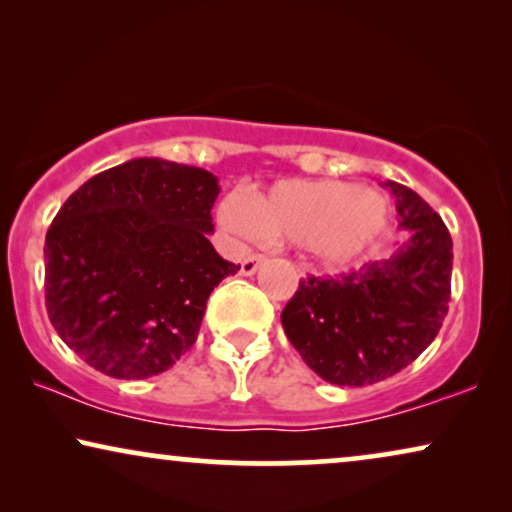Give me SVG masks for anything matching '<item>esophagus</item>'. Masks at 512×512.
I'll list each match as a JSON object with an SVG mask.
<instances>
[{
	"label": "esophagus",
	"mask_w": 512,
	"mask_h": 512,
	"mask_svg": "<svg viewBox=\"0 0 512 512\" xmlns=\"http://www.w3.org/2000/svg\"><path fill=\"white\" fill-rule=\"evenodd\" d=\"M265 261V258L261 254H251L242 261L240 265V275H254V272L261 268V263Z\"/></svg>",
	"instance_id": "obj_1"
}]
</instances>
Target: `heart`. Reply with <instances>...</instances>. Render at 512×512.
I'll use <instances>...</instances> for the list:
<instances>
[{
    "mask_svg": "<svg viewBox=\"0 0 512 512\" xmlns=\"http://www.w3.org/2000/svg\"><path fill=\"white\" fill-rule=\"evenodd\" d=\"M219 223L235 237L305 247L328 268H342L375 247L391 223L387 195L349 181H279L251 207L240 195L219 205Z\"/></svg>",
    "mask_w": 512,
    "mask_h": 512,
    "instance_id": "heart-1",
    "label": "heart"
}]
</instances>
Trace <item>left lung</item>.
<instances>
[{"mask_svg":"<svg viewBox=\"0 0 512 512\" xmlns=\"http://www.w3.org/2000/svg\"><path fill=\"white\" fill-rule=\"evenodd\" d=\"M408 240L387 261L340 277H305L286 303V338L321 380L366 387L410 366L450 305L452 237L412 188L387 181Z\"/></svg>","mask_w":512,"mask_h":512,"instance_id":"left-lung-1","label":"left lung"}]
</instances>
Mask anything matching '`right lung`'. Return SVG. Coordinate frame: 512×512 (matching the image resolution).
I'll return each mask as SVG.
<instances>
[{
  "mask_svg": "<svg viewBox=\"0 0 512 512\" xmlns=\"http://www.w3.org/2000/svg\"><path fill=\"white\" fill-rule=\"evenodd\" d=\"M219 179L135 158L69 195L46 233V310L65 345L116 380L172 368L198 338L207 298L240 265L207 235Z\"/></svg>",
  "mask_w": 512,
  "mask_h": 512,
  "instance_id": "obj_1",
  "label": "right lung"
}]
</instances>
